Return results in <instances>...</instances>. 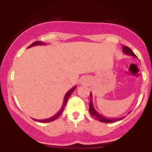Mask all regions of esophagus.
<instances>
[{"label": "esophagus", "mask_w": 152, "mask_h": 152, "mask_svg": "<svg viewBox=\"0 0 152 152\" xmlns=\"http://www.w3.org/2000/svg\"><path fill=\"white\" fill-rule=\"evenodd\" d=\"M85 82V80H83H83H81V83H83Z\"/></svg>", "instance_id": "obj_1"}]
</instances>
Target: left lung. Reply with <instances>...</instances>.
Returning <instances> with one entry per match:
<instances>
[{
  "mask_svg": "<svg viewBox=\"0 0 152 152\" xmlns=\"http://www.w3.org/2000/svg\"><path fill=\"white\" fill-rule=\"evenodd\" d=\"M122 50H123V53H124L126 55L131 56H133L134 58H137V56L134 53V52L132 51V49L129 47L126 46H124L122 47ZM90 102H89V112L91 115L93 117H94L96 120L101 121L104 122V123H111V122H115L117 121H120V120L123 119L124 117H121V118H107L105 117V116H102V114H99V112H97L96 111V109H94L93 102H92V94H90Z\"/></svg>",
  "mask_w": 152,
  "mask_h": 152,
  "instance_id": "1",
  "label": "left lung"
}]
</instances>
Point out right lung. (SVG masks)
Segmentation results:
<instances>
[{
	"mask_svg": "<svg viewBox=\"0 0 152 152\" xmlns=\"http://www.w3.org/2000/svg\"><path fill=\"white\" fill-rule=\"evenodd\" d=\"M43 45H46V43H43V42H41V41H36V42L33 43L31 45V46H28V48H30V47H33V46H43ZM76 86H75L73 87L72 88H71L70 90L69 91L67 92V93L66 94L65 96H64V102H63V104L61 106V109L59 110L58 112L56 113L54 116H51V117L48 118H45V119H41V120H38V119H35V118H33V119L35 120V121H38V122H41V123H47V122H50V121H53L54 120L56 119L59 116H60L61 114H62V112L64 111V108H65L66 106V103H67V101L68 99H69V96L71 95V94L74 92V91L76 89Z\"/></svg>",
	"mask_w": 152,
	"mask_h": 152,
	"instance_id": "add662e5",
	"label": "right lung"
}]
</instances>
